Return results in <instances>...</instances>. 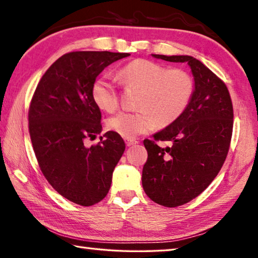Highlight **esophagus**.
Instances as JSON below:
<instances>
[{"label":"esophagus","mask_w":258,"mask_h":258,"mask_svg":"<svg viewBox=\"0 0 258 258\" xmlns=\"http://www.w3.org/2000/svg\"><path fill=\"white\" fill-rule=\"evenodd\" d=\"M125 143L127 147H131V146L137 145V143H139V142L137 141V140H133V139H125Z\"/></svg>","instance_id":"34e87169"}]
</instances>
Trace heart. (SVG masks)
Instances as JSON below:
<instances>
[{
  "instance_id": "1",
  "label": "heart",
  "mask_w": 258,
  "mask_h": 258,
  "mask_svg": "<svg viewBox=\"0 0 258 258\" xmlns=\"http://www.w3.org/2000/svg\"><path fill=\"white\" fill-rule=\"evenodd\" d=\"M118 78L127 86L140 89L137 111H123L107 121L108 128L126 139L150 132L156 124L165 127L184 113L195 94V81L180 68L168 69L147 59H137L118 71ZM91 94L103 111L112 112L119 106L115 81L101 76L94 81Z\"/></svg>"
}]
</instances>
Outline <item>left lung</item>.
I'll list each match as a JSON object with an SVG mask.
<instances>
[{"mask_svg": "<svg viewBox=\"0 0 258 258\" xmlns=\"http://www.w3.org/2000/svg\"><path fill=\"white\" fill-rule=\"evenodd\" d=\"M171 62H187L195 94L173 124L143 141L148 159L143 190L152 202L177 207L202 194L216 177L228 156L233 128V107L228 87L202 61L190 55L152 54ZM169 142L170 146L158 145Z\"/></svg>", "mask_w": 258, "mask_h": 258, "instance_id": "left-lung-1", "label": "left lung"}]
</instances>
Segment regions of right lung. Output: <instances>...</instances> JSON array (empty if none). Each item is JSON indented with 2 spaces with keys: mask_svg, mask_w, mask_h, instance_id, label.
Instances as JSON below:
<instances>
[{
  "mask_svg": "<svg viewBox=\"0 0 258 258\" xmlns=\"http://www.w3.org/2000/svg\"><path fill=\"white\" fill-rule=\"evenodd\" d=\"M130 53L69 52L54 61L30 101L28 128L37 163L52 187L71 202L92 206L106 197L125 142L112 131L85 147L102 131L101 111L91 89L100 73Z\"/></svg>",
  "mask_w": 258,
  "mask_h": 258,
  "instance_id": "right-lung-1",
  "label": "right lung"
}]
</instances>
